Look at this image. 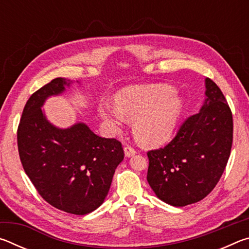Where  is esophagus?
Listing matches in <instances>:
<instances>
[{"label": "esophagus", "instance_id": "esophagus-1", "mask_svg": "<svg viewBox=\"0 0 249 249\" xmlns=\"http://www.w3.org/2000/svg\"><path fill=\"white\" fill-rule=\"evenodd\" d=\"M124 153L126 157H132L135 154H136V150H135L132 146H125L124 148Z\"/></svg>", "mask_w": 249, "mask_h": 249}]
</instances>
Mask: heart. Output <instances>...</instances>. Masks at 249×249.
<instances>
[{"label": "heart", "instance_id": "heart-1", "mask_svg": "<svg viewBox=\"0 0 249 249\" xmlns=\"http://www.w3.org/2000/svg\"><path fill=\"white\" fill-rule=\"evenodd\" d=\"M167 84L133 86L116 94V105L103 101L99 105L102 119L117 129L126 119L135 121L138 142L158 146L171 138L183 112V100Z\"/></svg>", "mask_w": 249, "mask_h": 249}]
</instances>
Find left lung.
Segmentation results:
<instances>
[{
  "label": "left lung",
  "instance_id": "8db88e82",
  "mask_svg": "<svg viewBox=\"0 0 249 249\" xmlns=\"http://www.w3.org/2000/svg\"><path fill=\"white\" fill-rule=\"evenodd\" d=\"M233 116L225 96L205 79V100L169 144L147 153V181L160 200L174 206L196 203L215 188L229 161Z\"/></svg>",
  "mask_w": 249,
  "mask_h": 249
}]
</instances>
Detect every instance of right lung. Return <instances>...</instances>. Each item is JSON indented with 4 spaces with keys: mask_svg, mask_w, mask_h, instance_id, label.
<instances>
[{
    "mask_svg": "<svg viewBox=\"0 0 249 249\" xmlns=\"http://www.w3.org/2000/svg\"><path fill=\"white\" fill-rule=\"evenodd\" d=\"M71 83L56 78L32 94L18 125V146L24 170L41 197L56 209L84 215L104 202L124 150L115 138L100 137L82 122L59 128L47 120L45 101L62 94Z\"/></svg>",
    "mask_w": 249,
    "mask_h": 249,
    "instance_id": "add662e5",
    "label": "right lung"
}]
</instances>
